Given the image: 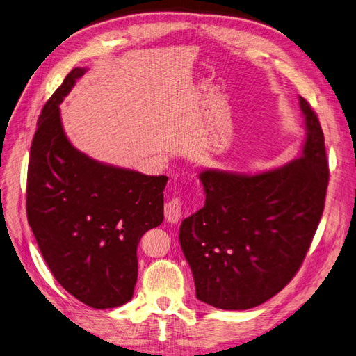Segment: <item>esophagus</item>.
Instances as JSON below:
<instances>
[{"instance_id": "esophagus-1", "label": "esophagus", "mask_w": 356, "mask_h": 356, "mask_svg": "<svg viewBox=\"0 0 356 356\" xmlns=\"http://www.w3.org/2000/svg\"><path fill=\"white\" fill-rule=\"evenodd\" d=\"M181 200L179 197L171 198L165 202V209H164V214H165V220L176 223L180 220L181 217Z\"/></svg>"}]
</instances>
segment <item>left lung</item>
<instances>
[{"label":"left lung","instance_id":"obj_1","mask_svg":"<svg viewBox=\"0 0 356 356\" xmlns=\"http://www.w3.org/2000/svg\"><path fill=\"white\" fill-rule=\"evenodd\" d=\"M299 102L306 124L299 158L254 176L200 175L205 204L181 222L179 239L204 303L227 311L259 306L302 266L323 217L330 170L318 115Z\"/></svg>","mask_w":356,"mask_h":356}]
</instances>
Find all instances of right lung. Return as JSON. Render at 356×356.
I'll list each match as a JSON object with an SVG mask.
<instances>
[{
	"label": "right lung",
	"mask_w": 356,
	"mask_h": 356,
	"mask_svg": "<svg viewBox=\"0 0 356 356\" xmlns=\"http://www.w3.org/2000/svg\"><path fill=\"white\" fill-rule=\"evenodd\" d=\"M86 70L75 67L45 103L26 181L28 223L53 277L95 309L127 303L137 245L164 219L167 176L100 164L66 139L59 105Z\"/></svg>",
	"instance_id": "obj_1"
}]
</instances>
